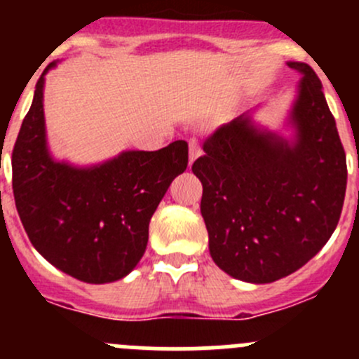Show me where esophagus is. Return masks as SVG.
<instances>
[{
  "mask_svg": "<svg viewBox=\"0 0 359 359\" xmlns=\"http://www.w3.org/2000/svg\"><path fill=\"white\" fill-rule=\"evenodd\" d=\"M201 156V147H200V142H198V139H189V165H193L194 159Z\"/></svg>",
  "mask_w": 359,
  "mask_h": 359,
  "instance_id": "obj_1",
  "label": "esophagus"
}]
</instances>
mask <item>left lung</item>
Wrapping results in <instances>:
<instances>
[{"label":"left lung","mask_w":359,"mask_h":359,"mask_svg":"<svg viewBox=\"0 0 359 359\" xmlns=\"http://www.w3.org/2000/svg\"><path fill=\"white\" fill-rule=\"evenodd\" d=\"M290 111L293 140L257 128L250 114L203 144L193 172L213 262L236 280L273 283L309 262L339 224L346 153L320 78L304 62Z\"/></svg>","instance_id":"left-lung-1"}]
</instances>
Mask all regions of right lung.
Segmentation results:
<instances>
[{"label":"right lung","instance_id":"obj_1","mask_svg":"<svg viewBox=\"0 0 359 359\" xmlns=\"http://www.w3.org/2000/svg\"><path fill=\"white\" fill-rule=\"evenodd\" d=\"M43 74L12 153L17 212L32 247L57 269L85 283L118 281L142 259L151 217L187 168V142L125 151L93 166L55 161L46 144Z\"/></svg>","mask_w":359,"mask_h":359}]
</instances>
